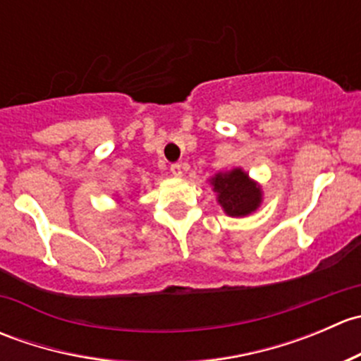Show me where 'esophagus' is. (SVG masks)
Instances as JSON below:
<instances>
[{
	"label": "esophagus",
	"instance_id": "obj_1",
	"mask_svg": "<svg viewBox=\"0 0 361 361\" xmlns=\"http://www.w3.org/2000/svg\"><path fill=\"white\" fill-rule=\"evenodd\" d=\"M171 173L176 178L183 176V167H181V164H173V166H171Z\"/></svg>",
	"mask_w": 361,
	"mask_h": 361
}]
</instances>
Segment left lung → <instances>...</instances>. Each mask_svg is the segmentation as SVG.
<instances>
[{
  "mask_svg": "<svg viewBox=\"0 0 361 361\" xmlns=\"http://www.w3.org/2000/svg\"><path fill=\"white\" fill-rule=\"evenodd\" d=\"M209 185L213 192H216V202L227 216H250L264 201L262 187L243 167L220 171L209 178Z\"/></svg>",
  "mask_w": 361,
  "mask_h": 361,
  "instance_id": "obj_1",
  "label": "left lung"
}]
</instances>
